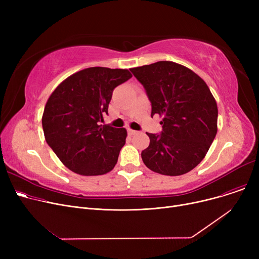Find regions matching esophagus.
I'll return each instance as SVG.
<instances>
[{
  "label": "esophagus",
  "mask_w": 259,
  "mask_h": 259,
  "mask_svg": "<svg viewBox=\"0 0 259 259\" xmlns=\"http://www.w3.org/2000/svg\"><path fill=\"white\" fill-rule=\"evenodd\" d=\"M128 133H129L130 135H135V134H138V131L132 130V129H128Z\"/></svg>",
  "instance_id": "esophagus-1"
}]
</instances>
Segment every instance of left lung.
Instances as JSON below:
<instances>
[{"label": "left lung", "instance_id": "1", "mask_svg": "<svg viewBox=\"0 0 259 259\" xmlns=\"http://www.w3.org/2000/svg\"><path fill=\"white\" fill-rule=\"evenodd\" d=\"M151 102V116H162L160 134L147 133L142 152L154 172L178 176L206 156L217 132V105L209 87L189 68L170 61L131 68Z\"/></svg>", "mask_w": 259, "mask_h": 259}]
</instances>
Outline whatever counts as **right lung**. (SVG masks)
<instances>
[{
    "label": "right lung",
    "mask_w": 259,
    "mask_h": 259,
    "mask_svg": "<svg viewBox=\"0 0 259 259\" xmlns=\"http://www.w3.org/2000/svg\"><path fill=\"white\" fill-rule=\"evenodd\" d=\"M130 77L128 69L90 67L67 77L51 93L42 117L44 135L68 169L92 176L114 168L127 131L101 121L114 88Z\"/></svg>",
    "instance_id": "add662e5"
}]
</instances>
